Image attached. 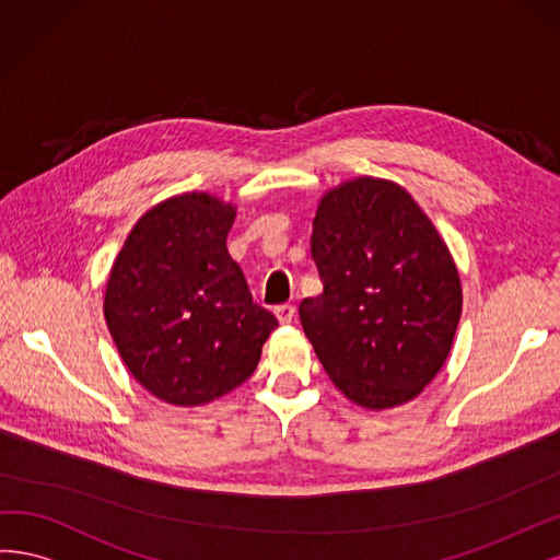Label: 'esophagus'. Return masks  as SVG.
Wrapping results in <instances>:
<instances>
[{
  "instance_id": "obj_1",
  "label": "esophagus",
  "mask_w": 560,
  "mask_h": 560,
  "mask_svg": "<svg viewBox=\"0 0 560 560\" xmlns=\"http://www.w3.org/2000/svg\"><path fill=\"white\" fill-rule=\"evenodd\" d=\"M275 314H277L279 323H291L295 318V306L288 304V302L279 304V306H275Z\"/></svg>"
}]
</instances>
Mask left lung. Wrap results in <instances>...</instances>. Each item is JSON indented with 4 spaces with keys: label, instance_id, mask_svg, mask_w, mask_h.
I'll use <instances>...</instances> for the list:
<instances>
[{
    "label": "left lung",
    "instance_id": "left-lung-1",
    "mask_svg": "<svg viewBox=\"0 0 560 560\" xmlns=\"http://www.w3.org/2000/svg\"><path fill=\"white\" fill-rule=\"evenodd\" d=\"M312 258L323 293L300 302V320L332 384L376 411L417 398L463 310L456 262L423 209L388 178H349L320 197Z\"/></svg>",
    "mask_w": 560,
    "mask_h": 560
}]
</instances>
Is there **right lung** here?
Returning <instances> with one entry per match:
<instances>
[{
	"instance_id": "add662e5",
	"label": "right lung",
	"mask_w": 560,
	"mask_h": 560,
	"mask_svg": "<svg viewBox=\"0 0 560 560\" xmlns=\"http://www.w3.org/2000/svg\"><path fill=\"white\" fill-rule=\"evenodd\" d=\"M234 215L209 192L170 197L135 223L106 281L122 363L167 405L200 407L244 384L279 326L228 254Z\"/></svg>"
}]
</instances>
